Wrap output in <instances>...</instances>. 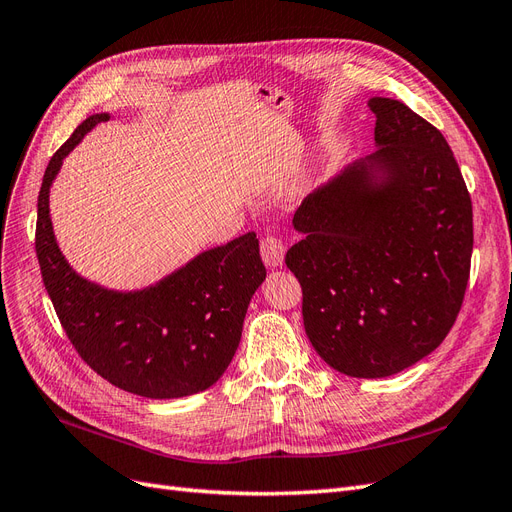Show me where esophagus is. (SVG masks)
<instances>
[{
    "mask_svg": "<svg viewBox=\"0 0 512 512\" xmlns=\"http://www.w3.org/2000/svg\"><path fill=\"white\" fill-rule=\"evenodd\" d=\"M284 254H286V247L280 237H265L260 241V256L267 267L271 269L282 267Z\"/></svg>",
    "mask_w": 512,
    "mask_h": 512,
    "instance_id": "1",
    "label": "esophagus"
}]
</instances>
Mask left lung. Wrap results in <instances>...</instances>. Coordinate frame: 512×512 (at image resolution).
Listing matches in <instances>:
<instances>
[{"label": "left lung", "instance_id": "obj_1", "mask_svg": "<svg viewBox=\"0 0 512 512\" xmlns=\"http://www.w3.org/2000/svg\"><path fill=\"white\" fill-rule=\"evenodd\" d=\"M376 151L309 194L286 267L320 359L352 378L399 374L436 350L466 294L472 200L440 130L369 98Z\"/></svg>", "mask_w": 512, "mask_h": 512}]
</instances>
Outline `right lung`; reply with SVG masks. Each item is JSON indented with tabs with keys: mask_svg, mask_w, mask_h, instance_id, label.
Listing matches in <instances>:
<instances>
[{
	"mask_svg": "<svg viewBox=\"0 0 512 512\" xmlns=\"http://www.w3.org/2000/svg\"><path fill=\"white\" fill-rule=\"evenodd\" d=\"M111 115L87 117L44 170L36 254L42 282L81 359L119 389L175 399L209 389L235 356L252 294L265 282L254 232L213 247L143 290H111L85 280L61 254L49 209L61 162Z\"/></svg>",
	"mask_w": 512,
	"mask_h": 512,
	"instance_id": "right-lung-1",
	"label": "right lung"
}]
</instances>
